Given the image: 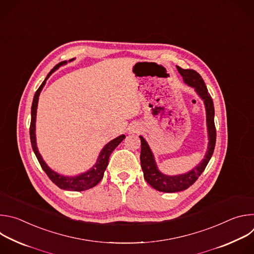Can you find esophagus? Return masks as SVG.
<instances>
[{"label":"esophagus","instance_id":"obj_1","mask_svg":"<svg viewBox=\"0 0 254 254\" xmlns=\"http://www.w3.org/2000/svg\"><path fill=\"white\" fill-rule=\"evenodd\" d=\"M129 132L132 133V132H137L139 130V127L137 126H131L129 128H128Z\"/></svg>","mask_w":254,"mask_h":254}]
</instances>
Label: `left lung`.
I'll return each mask as SVG.
<instances>
[{
	"instance_id": "left-lung-1",
	"label": "left lung",
	"mask_w": 254,
	"mask_h": 254,
	"mask_svg": "<svg viewBox=\"0 0 254 254\" xmlns=\"http://www.w3.org/2000/svg\"><path fill=\"white\" fill-rule=\"evenodd\" d=\"M179 73L183 76L186 84L195 88L198 95L204 100L206 108V121L208 128V150L205 158L201 163L190 172L177 176H168L161 173L157 167L154 155L149 147L148 142L141 135H139L141 149H140V166L143 172V178L156 190L166 193H174L188 189L192 186L199 176L203 173L208 165L215 148L216 142V127L214 124V104L211 95L202 79L201 75L193 69H183L177 66Z\"/></svg>"
}]
</instances>
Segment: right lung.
<instances>
[{
    "label": "right lung",
    "mask_w": 254,
    "mask_h": 254,
    "mask_svg": "<svg viewBox=\"0 0 254 254\" xmlns=\"http://www.w3.org/2000/svg\"><path fill=\"white\" fill-rule=\"evenodd\" d=\"M74 59V58H73ZM73 59H70L69 61H72ZM67 61H62L60 63H58L50 72L49 74L47 75V77L45 78V80L42 82V84L40 85V87L36 91L34 98H33V102H32V107H31V124H30V138H31V144H32V149L38 159V162L40 163L42 169L44 170V172L47 174V176L49 177V179L52 181V182L58 186L60 189L63 190H68V191H84V190H88L90 188H93L94 186H96L101 179L103 178V174L104 171L108 165V159H110L111 154L114 152V150L119 146V144L123 141V139L126 137L125 134H122L120 136H118L117 138L111 140L107 144H105L104 148L101 150L100 155L95 163V165L86 173H83L79 176H75V177H65L62 175L57 174L56 172H54L53 170H51L46 163L43 161L41 155L38 152V148H37V143H36V134H35V123H36V113H37V105H38V99H39V95L40 92L42 90V88L44 87L46 80L49 78V76L53 73V72L58 69L60 66L66 64Z\"/></svg>",
    "instance_id": "1"
}]
</instances>
